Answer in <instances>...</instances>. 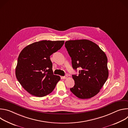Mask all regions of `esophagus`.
<instances>
[{
  "mask_svg": "<svg viewBox=\"0 0 128 128\" xmlns=\"http://www.w3.org/2000/svg\"><path fill=\"white\" fill-rule=\"evenodd\" d=\"M67 77H68V76H62V77H61V78H62V79L64 80V79H66Z\"/></svg>",
  "mask_w": 128,
  "mask_h": 128,
  "instance_id": "1",
  "label": "esophagus"
}]
</instances>
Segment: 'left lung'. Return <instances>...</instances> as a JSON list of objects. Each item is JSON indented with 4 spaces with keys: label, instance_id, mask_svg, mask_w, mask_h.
<instances>
[{
    "label": "left lung",
    "instance_id": "8db88e82",
    "mask_svg": "<svg viewBox=\"0 0 128 128\" xmlns=\"http://www.w3.org/2000/svg\"><path fill=\"white\" fill-rule=\"evenodd\" d=\"M65 48L74 69L80 68L78 76L72 75L71 92L80 99H89L99 92L108 77L107 58L95 43L86 40H68Z\"/></svg>",
    "mask_w": 128,
    "mask_h": 128
}]
</instances>
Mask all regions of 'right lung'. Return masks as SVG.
<instances>
[{"label": "right lung", "mask_w": 128, "mask_h": 128, "mask_svg": "<svg viewBox=\"0 0 128 128\" xmlns=\"http://www.w3.org/2000/svg\"><path fill=\"white\" fill-rule=\"evenodd\" d=\"M64 40H42L24 48L18 59L16 76L31 95L42 97L50 94L60 77L54 75L50 56L60 50Z\"/></svg>", "instance_id": "add662e5"}]
</instances>
